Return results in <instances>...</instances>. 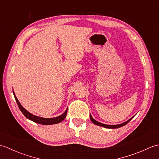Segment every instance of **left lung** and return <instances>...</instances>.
Returning <instances> with one entry per match:
<instances>
[{
	"label": "left lung",
	"mask_w": 159,
	"mask_h": 159,
	"mask_svg": "<svg viewBox=\"0 0 159 159\" xmlns=\"http://www.w3.org/2000/svg\"><path fill=\"white\" fill-rule=\"evenodd\" d=\"M90 116V119H91V121H92V122L94 124H96L98 125V126H102V127H104V128H120L121 126H124V125H126V124H128L129 121L133 119V117H131L130 120H128V121H125V122L122 123V124H117V125H107V124H102L100 122H98V121L95 120L93 119V118L92 117V116H91V115H89Z\"/></svg>",
	"instance_id": "obj_1"
}]
</instances>
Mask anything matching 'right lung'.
I'll use <instances>...</instances> for the list:
<instances>
[{
  "mask_svg": "<svg viewBox=\"0 0 159 159\" xmlns=\"http://www.w3.org/2000/svg\"><path fill=\"white\" fill-rule=\"evenodd\" d=\"M13 95H14L15 99L17 104H18V106L19 107L20 110L21 111V112L23 113L24 116H25L27 119L31 120L34 122L38 123L40 124H43V125H51V124H58L61 121H62L64 119H65L67 115V109L66 110L65 112H64L62 115L61 116L56 117H52V118H43V117H41L39 116H34V115L31 114V113H29V111H26L25 108H24L21 104H20V102L18 101V100L17 99L16 96H15V93L13 92Z\"/></svg>",
  "mask_w": 159,
  "mask_h": 159,
  "instance_id": "right-lung-1",
  "label": "right lung"
}]
</instances>
